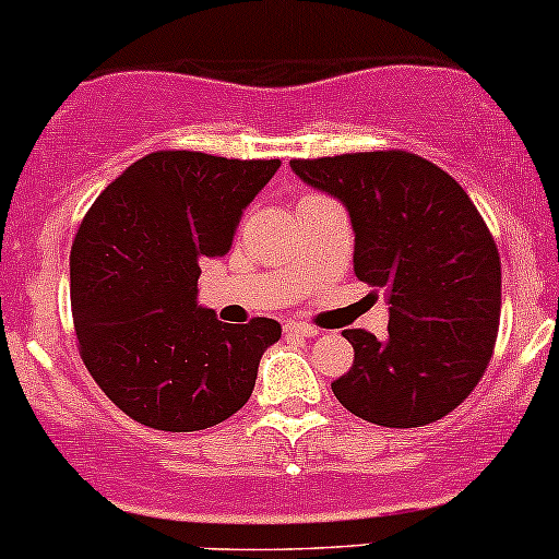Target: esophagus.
Returning a JSON list of instances; mask_svg holds the SVG:
<instances>
[{
    "instance_id": "1",
    "label": "esophagus",
    "mask_w": 559,
    "mask_h": 559,
    "mask_svg": "<svg viewBox=\"0 0 559 559\" xmlns=\"http://www.w3.org/2000/svg\"><path fill=\"white\" fill-rule=\"evenodd\" d=\"M284 333L288 335V338H312V335H318L320 331L318 328L307 325V322H286Z\"/></svg>"
}]
</instances>
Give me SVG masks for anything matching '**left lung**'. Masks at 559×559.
I'll list each match as a JSON object with an SVG mask.
<instances>
[{"label": "left lung", "mask_w": 559, "mask_h": 559, "mask_svg": "<svg viewBox=\"0 0 559 559\" xmlns=\"http://www.w3.org/2000/svg\"><path fill=\"white\" fill-rule=\"evenodd\" d=\"M301 181L346 205L354 273L385 288L388 338L344 331L354 365L333 380L348 412L380 427H425L468 399L500 328V254L463 187L406 151L294 158Z\"/></svg>", "instance_id": "obj_1"}]
</instances>
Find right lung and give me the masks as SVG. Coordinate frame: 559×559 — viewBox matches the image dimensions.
<instances>
[{"mask_svg": "<svg viewBox=\"0 0 559 559\" xmlns=\"http://www.w3.org/2000/svg\"><path fill=\"white\" fill-rule=\"evenodd\" d=\"M281 160L156 151L98 194L70 254L72 320L87 372L130 419L198 432L250 401L281 325H228L198 305L200 260L224 258Z\"/></svg>", "mask_w": 559, "mask_h": 559, "instance_id": "right-lung-1", "label": "right lung"}]
</instances>
